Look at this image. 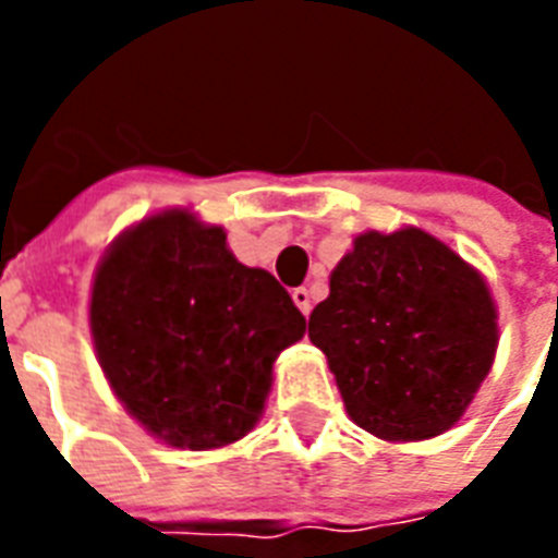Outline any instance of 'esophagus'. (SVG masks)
Wrapping results in <instances>:
<instances>
[{
	"instance_id": "obj_1",
	"label": "esophagus",
	"mask_w": 558,
	"mask_h": 558,
	"mask_svg": "<svg viewBox=\"0 0 558 558\" xmlns=\"http://www.w3.org/2000/svg\"><path fill=\"white\" fill-rule=\"evenodd\" d=\"M292 301H295V306L301 310V313L310 315V310H313V295H310V289L304 287L292 289Z\"/></svg>"
}]
</instances>
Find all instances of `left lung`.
<instances>
[{"label":"left lung","mask_w":558,"mask_h":558,"mask_svg":"<svg viewBox=\"0 0 558 558\" xmlns=\"http://www.w3.org/2000/svg\"><path fill=\"white\" fill-rule=\"evenodd\" d=\"M350 420L381 440H428L458 423L493 367L484 278L420 228L367 231L310 315Z\"/></svg>","instance_id":"left-lung-1"}]
</instances>
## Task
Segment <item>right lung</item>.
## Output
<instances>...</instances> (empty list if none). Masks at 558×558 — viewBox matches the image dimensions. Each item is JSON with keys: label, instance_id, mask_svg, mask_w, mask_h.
<instances>
[{"label": "right lung", "instance_id": "1", "mask_svg": "<svg viewBox=\"0 0 558 558\" xmlns=\"http://www.w3.org/2000/svg\"><path fill=\"white\" fill-rule=\"evenodd\" d=\"M92 339L124 408L177 449H219L252 432L280 350L306 330L269 271L228 252L226 231L187 210L138 222L92 287Z\"/></svg>", "mask_w": 558, "mask_h": 558}]
</instances>
